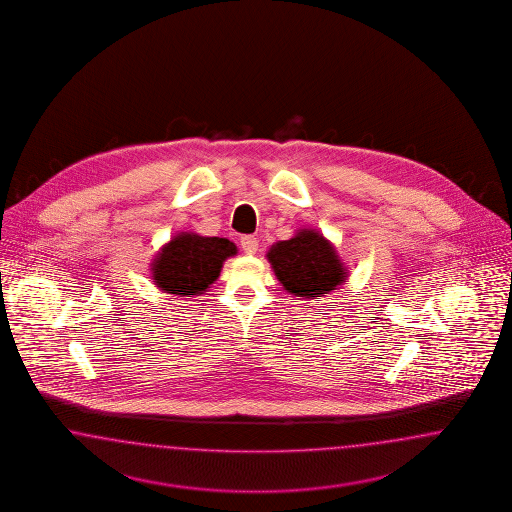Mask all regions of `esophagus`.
I'll return each instance as SVG.
<instances>
[{"label":"esophagus","instance_id":"1","mask_svg":"<svg viewBox=\"0 0 512 512\" xmlns=\"http://www.w3.org/2000/svg\"><path fill=\"white\" fill-rule=\"evenodd\" d=\"M240 246H242V251L246 255H255L257 249H259V240L255 236H242L240 238Z\"/></svg>","mask_w":512,"mask_h":512}]
</instances>
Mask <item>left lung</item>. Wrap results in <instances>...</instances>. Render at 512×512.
Returning <instances> with one entry per match:
<instances>
[{"instance_id": "left-lung-1", "label": "left lung", "mask_w": 512, "mask_h": 512, "mask_svg": "<svg viewBox=\"0 0 512 512\" xmlns=\"http://www.w3.org/2000/svg\"><path fill=\"white\" fill-rule=\"evenodd\" d=\"M266 259L283 289L298 300L330 295L349 278L334 244L310 227L272 244Z\"/></svg>"}]
</instances>
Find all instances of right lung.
Wrapping results in <instances>:
<instances>
[{
  "mask_svg": "<svg viewBox=\"0 0 512 512\" xmlns=\"http://www.w3.org/2000/svg\"><path fill=\"white\" fill-rule=\"evenodd\" d=\"M236 253L238 248L227 238L178 233L157 251L150 272L159 291L176 296L204 295L219 278L223 263Z\"/></svg>",
  "mask_w": 512,
  "mask_h": 512,
  "instance_id": "1",
  "label": "right lung"
}]
</instances>
